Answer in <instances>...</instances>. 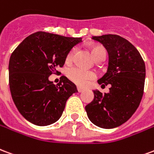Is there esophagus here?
Instances as JSON below:
<instances>
[{"label": "esophagus", "instance_id": "esophagus-1", "mask_svg": "<svg viewBox=\"0 0 154 154\" xmlns=\"http://www.w3.org/2000/svg\"><path fill=\"white\" fill-rule=\"evenodd\" d=\"M77 91H78L79 93H82V92L84 91V89H83L82 88H79V87H78V88H77Z\"/></svg>", "mask_w": 154, "mask_h": 154}]
</instances>
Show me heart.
Returning <instances> with one entry per match:
<instances>
[{"label": "heart", "instance_id": "b5f03b06", "mask_svg": "<svg viewBox=\"0 0 154 154\" xmlns=\"http://www.w3.org/2000/svg\"><path fill=\"white\" fill-rule=\"evenodd\" d=\"M91 51H92V53H93V56H94V58L98 61L103 60L106 58V51L103 46L95 45L91 48ZM74 53H75V49L73 48L66 55V62H70L72 60ZM67 76L71 81L74 82L77 85L84 86L89 80L94 79L96 77V75H95V73L93 72V71H90V70H85V69H80V68H78V67H73V68H70L68 70Z\"/></svg>", "mask_w": 154, "mask_h": 154}]
</instances>
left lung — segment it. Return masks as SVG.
Here are the masks:
<instances>
[{"mask_svg":"<svg viewBox=\"0 0 154 154\" xmlns=\"http://www.w3.org/2000/svg\"><path fill=\"white\" fill-rule=\"evenodd\" d=\"M92 38L105 47L109 55L107 71L98 84L111 85L109 93L94 90V100L85 106L95 125L112 129L127 122L140 106L143 94L145 64L136 48L121 36L106 34Z\"/></svg>","mask_w":154,"mask_h":154,"instance_id":"1","label":"left lung"}]
</instances>
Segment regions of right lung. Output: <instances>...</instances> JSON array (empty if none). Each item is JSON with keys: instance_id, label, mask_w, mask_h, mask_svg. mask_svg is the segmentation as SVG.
I'll list each match as a JSON object with an SVG mask.
<instances>
[{"instance_id": "right-lung-1", "label": "right lung", "mask_w": 154, "mask_h": 154, "mask_svg": "<svg viewBox=\"0 0 154 154\" xmlns=\"http://www.w3.org/2000/svg\"><path fill=\"white\" fill-rule=\"evenodd\" d=\"M82 42L46 32L27 37L11 54L9 85L15 106L27 121L39 126L57 122L67 99L77 91L65 76L55 85L48 77L62 67L67 53Z\"/></svg>"}]
</instances>
